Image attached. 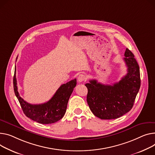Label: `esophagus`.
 I'll use <instances>...</instances> for the list:
<instances>
[{
  "instance_id": "obj_1",
  "label": "esophagus",
  "mask_w": 155,
  "mask_h": 155,
  "mask_svg": "<svg viewBox=\"0 0 155 155\" xmlns=\"http://www.w3.org/2000/svg\"><path fill=\"white\" fill-rule=\"evenodd\" d=\"M77 79H78V81L79 82H83V81H84L86 80L87 78H86L85 75H83V74H80V75H79L78 76Z\"/></svg>"
}]
</instances>
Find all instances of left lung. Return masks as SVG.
Returning <instances> with one entry per match:
<instances>
[{"mask_svg": "<svg viewBox=\"0 0 155 155\" xmlns=\"http://www.w3.org/2000/svg\"><path fill=\"white\" fill-rule=\"evenodd\" d=\"M124 60L127 74L117 83L104 85L90 80L87 100L94 115L102 120L118 118L132 108L140 88V67L133 54L127 48Z\"/></svg>", "mask_w": 155, "mask_h": 155, "instance_id": "8db88e82", "label": "left lung"}]
</instances>
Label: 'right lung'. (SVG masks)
Listing matches in <instances>:
<instances>
[{"label": "right lung", "mask_w": 155, "mask_h": 155, "mask_svg": "<svg viewBox=\"0 0 155 155\" xmlns=\"http://www.w3.org/2000/svg\"><path fill=\"white\" fill-rule=\"evenodd\" d=\"M17 57L16 58V60ZM16 68L14 76V90L24 114L31 120L41 124L54 123L63 118L66 112L68 101L74 88L77 85V79L61 85L49 101L42 104L32 105L20 97L17 90Z\"/></svg>", "instance_id": "right-lung-1"}]
</instances>
